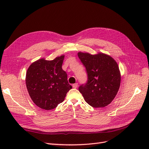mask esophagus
Returning <instances> with one entry per match:
<instances>
[{"mask_svg": "<svg viewBox=\"0 0 149 149\" xmlns=\"http://www.w3.org/2000/svg\"><path fill=\"white\" fill-rule=\"evenodd\" d=\"M78 83H74V84H73V86H73V88H78Z\"/></svg>", "mask_w": 149, "mask_h": 149, "instance_id": "esophagus-1", "label": "esophagus"}]
</instances>
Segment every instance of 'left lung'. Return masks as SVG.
Listing matches in <instances>:
<instances>
[{
  "label": "left lung",
  "mask_w": 149,
  "mask_h": 149,
  "mask_svg": "<svg viewBox=\"0 0 149 149\" xmlns=\"http://www.w3.org/2000/svg\"><path fill=\"white\" fill-rule=\"evenodd\" d=\"M78 55L88 73L87 83L79 87L85 101L96 108L109 105L120 87L121 77L117 62L102 53L78 52Z\"/></svg>",
  "instance_id": "8db88e82"
}]
</instances>
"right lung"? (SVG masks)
Returning <instances> with one entry per match:
<instances>
[{"label": "right lung", "instance_id": "right-lung-1", "mask_svg": "<svg viewBox=\"0 0 149 149\" xmlns=\"http://www.w3.org/2000/svg\"><path fill=\"white\" fill-rule=\"evenodd\" d=\"M65 55L53 60L41 58L32 63L26 73V86L31 100L41 109H55L72 88L62 69Z\"/></svg>", "mask_w": 149, "mask_h": 149}]
</instances>
